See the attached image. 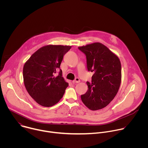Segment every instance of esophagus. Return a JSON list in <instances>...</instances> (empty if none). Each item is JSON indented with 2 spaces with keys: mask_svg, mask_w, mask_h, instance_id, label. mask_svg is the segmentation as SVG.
I'll use <instances>...</instances> for the list:
<instances>
[{
  "mask_svg": "<svg viewBox=\"0 0 148 148\" xmlns=\"http://www.w3.org/2000/svg\"><path fill=\"white\" fill-rule=\"evenodd\" d=\"M73 83H79L80 82V80L78 78H76L74 80H73Z\"/></svg>",
  "mask_w": 148,
  "mask_h": 148,
  "instance_id": "esophagus-1",
  "label": "esophagus"
}]
</instances>
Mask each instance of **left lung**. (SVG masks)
Instances as JSON below:
<instances>
[{
	"label": "left lung",
	"instance_id": "8db88e82",
	"mask_svg": "<svg viewBox=\"0 0 148 148\" xmlns=\"http://www.w3.org/2000/svg\"><path fill=\"white\" fill-rule=\"evenodd\" d=\"M78 49L86 55L88 70L94 72L91 82H87V92L81 95V100L91 110H101L107 106L119 90L121 61L115 53L99 42Z\"/></svg>",
	"mask_w": 148,
	"mask_h": 148
}]
</instances>
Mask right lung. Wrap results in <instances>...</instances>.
Returning <instances> with one entry per match:
<instances>
[{"instance_id": "right-lung-1", "label": "right lung", "mask_w": 148, "mask_h": 148, "mask_svg": "<svg viewBox=\"0 0 148 148\" xmlns=\"http://www.w3.org/2000/svg\"><path fill=\"white\" fill-rule=\"evenodd\" d=\"M71 46L49 45L40 48L25 62L23 70L25 86L29 94L39 105L50 107L62 97L69 86L60 69L63 56Z\"/></svg>"}]
</instances>
